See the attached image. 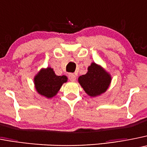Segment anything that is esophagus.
I'll use <instances>...</instances> for the list:
<instances>
[{
    "label": "esophagus",
    "instance_id": "esophagus-1",
    "mask_svg": "<svg viewBox=\"0 0 147 147\" xmlns=\"http://www.w3.org/2000/svg\"><path fill=\"white\" fill-rule=\"evenodd\" d=\"M68 78H69V79L71 81H72V82H74V81H76V75L74 74H68Z\"/></svg>",
    "mask_w": 147,
    "mask_h": 147
}]
</instances>
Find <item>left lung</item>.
<instances>
[{
  "instance_id": "obj_1",
  "label": "left lung",
  "mask_w": 147,
  "mask_h": 147,
  "mask_svg": "<svg viewBox=\"0 0 147 147\" xmlns=\"http://www.w3.org/2000/svg\"><path fill=\"white\" fill-rule=\"evenodd\" d=\"M78 82L89 96L97 97L108 90L111 76L100 65L92 63L87 68V74L79 76Z\"/></svg>"
}]
</instances>
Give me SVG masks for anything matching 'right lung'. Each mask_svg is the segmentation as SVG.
<instances>
[{
	"label": "right lung",
	"mask_w": 147,
	"mask_h": 147,
	"mask_svg": "<svg viewBox=\"0 0 147 147\" xmlns=\"http://www.w3.org/2000/svg\"><path fill=\"white\" fill-rule=\"evenodd\" d=\"M34 85L39 95L47 98H52L57 95L63 84L67 82L66 76H57L53 68H41L34 77Z\"/></svg>",
	"instance_id": "add662e5"
}]
</instances>
